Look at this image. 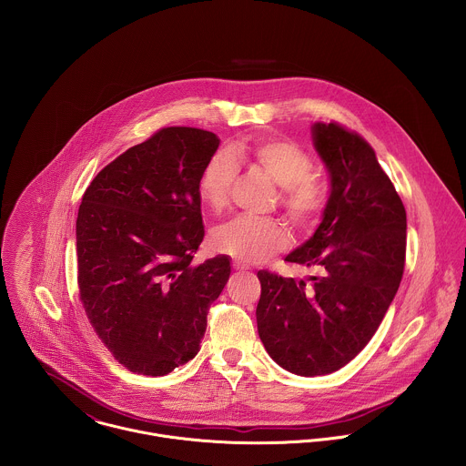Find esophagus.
Here are the masks:
<instances>
[{
  "label": "esophagus",
  "instance_id": "esophagus-1",
  "mask_svg": "<svg viewBox=\"0 0 466 466\" xmlns=\"http://www.w3.org/2000/svg\"><path fill=\"white\" fill-rule=\"evenodd\" d=\"M233 268H235V270H246L248 266H246L244 262H238V260H235V262H233Z\"/></svg>",
  "mask_w": 466,
  "mask_h": 466
}]
</instances>
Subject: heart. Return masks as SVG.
<instances>
[{
  "instance_id": "b5f03b06",
  "label": "heart",
  "mask_w": 466,
  "mask_h": 466,
  "mask_svg": "<svg viewBox=\"0 0 466 466\" xmlns=\"http://www.w3.org/2000/svg\"><path fill=\"white\" fill-rule=\"evenodd\" d=\"M248 161L281 187L279 206L298 229L316 226L329 204V188L316 177L312 156L289 139H253L215 152L199 177V198L209 209L222 211L238 176V163ZM211 244L238 262L257 264L289 246V231L276 218L235 217L211 233Z\"/></svg>"
}]
</instances>
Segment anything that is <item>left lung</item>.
I'll return each instance as SVG.
<instances>
[{"label":"left lung","mask_w":466,"mask_h":466,"mask_svg":"<svg viewBox=\"0 0 466 466\" xmlns=\"http://www.w3.org/2000/svg\"><path fill=\"white\" fill-rule=\"evenodd\" d=\"M332 194L314 237L285 260L309 279L258 270V333L267 353L301 377L329 375L380 327L403 276L407 217L373 147L330 122L314 126Z\"/></svg>","instance_id":"8db88e82"}]
</instances>
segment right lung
<instances>
[{
  "instance_id": "obj_1",
  "label": "right lung",
  "mask_w": 466,
  "mask_h": 466,
  "mask_svg": "<svg viewBox=\"0 0 466 466\" xmlns=\"http://www.w3.org/2000/svg\"><path fill=\"white\" fill-rule=\"evenodd\" d=\"M218 137L163 127L104 167L76 217L78 296L129 371L163 377L192 360L211 303L228 283L226 255L194 262L204 238L199 177Z\"/></svg>"
}]
</instances>
